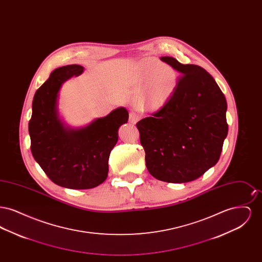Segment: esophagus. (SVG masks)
<instances>
[{"mask_svg":"<svg viewBox=\"0 0 262 262\" xmlns=\"http://www.w3.org/2000/svg\"><path fill=\"white\" fill-rule=\"evenodd\" d=\"M139 119H140V117H139V115L137 112L132 111V112L129 113V122L133 125H136L137 122L139 121Z\"/></svg>","mask_w":262,"mask_h":262,"instance_id":"obj_1","label":"esophagus"}]
</instances>
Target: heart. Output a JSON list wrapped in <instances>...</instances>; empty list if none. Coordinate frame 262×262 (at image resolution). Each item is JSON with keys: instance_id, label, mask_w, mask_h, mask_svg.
Listing matches in <instances>:
<instances>
[{"instance_id": "1", "label": "heart", "mask_w": 262, "mask_h": 262, "mask_svg": "<svg viewBox=\"0 0 262 262\" xmlns=\"http://www.w3.org/2000/svg\"><path fill=\"white\" fill-rule=\"evenodd\" d=\"M137 83L145 85L141 98L144 107L158 110L173 96L178 88L179 75L173 67L146 58L138 66Z\"/></svg>"}]
</instances>
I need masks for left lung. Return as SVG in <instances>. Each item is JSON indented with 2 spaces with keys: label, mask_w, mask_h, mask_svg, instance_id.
<instances>
[{
  "label": "left lung",
  "mask_w": 262,
  "mask_h": 262,
  "mask_svg": "<svg viewBox=\"0 0 262 262\" xmlns=\"http://www.w3.org/2000/svg\"><path fill=\"white\" fill-rule=\"evenodd\" d=\"M180 73L173 96L137 124L150 174L167 183L196 180L218 162L228 135L227 102L203 68L161 57Z\"/></svg>",
  "instance_id": "left-lung-1"
}]
</instances>
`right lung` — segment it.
I'll list each match as a JSON object with an SVG mask.
<instances>
[{
  "label": "right lung",
  "instance_id": "obj_1",
  "mask_svg": "<svg viewBox=\"0 0 262 262\" xmlns=\"http://www.w3.org/2000/svg\"><path fill=\"white\" fill-rule=\"evenodd\" d=\"M82 72L79 64L53 71L35 92L28 124L30 149L36 162L53 183L73 189L97 187L107 179L118 129L128 119L125 108H118L80 129L62 125L57 113L58 92L67 79Z\"/></svg>",
  "mask_w": 262,
  "mask_h": 262
}]
</instances>
